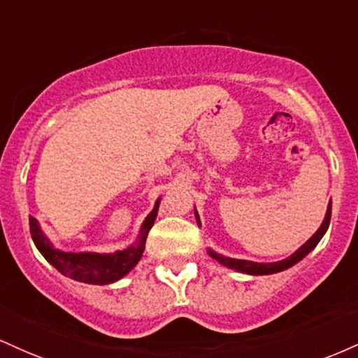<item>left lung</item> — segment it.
Wrapping results in <instances>:
<instances>
[{"instance_id":"obj_1","label":"left lung","mask_w":358,"mask_h":358,"mask_svg":"<svg viewBox=\"0 0 358 358\" xmlns=\"http://www.w3.org/2000/svg\"><path fill=\"white\" fill-rule=\"evenodd\" d=\"M330 215H331V205H329V210H327V215H325V220H324V223H322V227L317 230V234L313 235L307 243L302 245V247L296 250L294 255L285 258V260H282V262H275V264H255V262L236 260V258L222 257V255H218V253L212 252V250H208V253L213 258H217L222 265L228 266V268H234V270H236V272L248 273V275H270V273L282 272V270L290 268V266L295 265L296 262L302 260V258L307 255L308 252H312V250L317 247V243L320 242V238L324 236L327 228H329V225H330ZM196 218H198V215H196Z\"/></svg>"}]
</instances>
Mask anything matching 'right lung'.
Returning a JSON list of instances; mask_svg holds the SVG:
<instances>
[{
  "label": "right lung",
  "mask_w": 358,
  "mask_h": 358,
  "mask_svg": "<svg viewBox=\"0 0 358 358\" xmlns=\"http://www.w3.org/2000/svg\"><path fill=\"white\" fill-rule=\"evenodd\" d=\"M158 203L160 201H157L153 212L146 217L143 227H141L140 245L123 250V252H116L113 255H100V253H66L55 250L50 245L48 238L41 234L38 222L33 217H29V231H31L33 242L41 252V255L58 272L83 283L106 285V283H113L116 280L124 277L138 264V260H140L141 253L145 250L146 236H148L150 228L153 227L155 218H157Z\"/></svg>",
  "instance_id": "add662e5"
}]
</instances>
